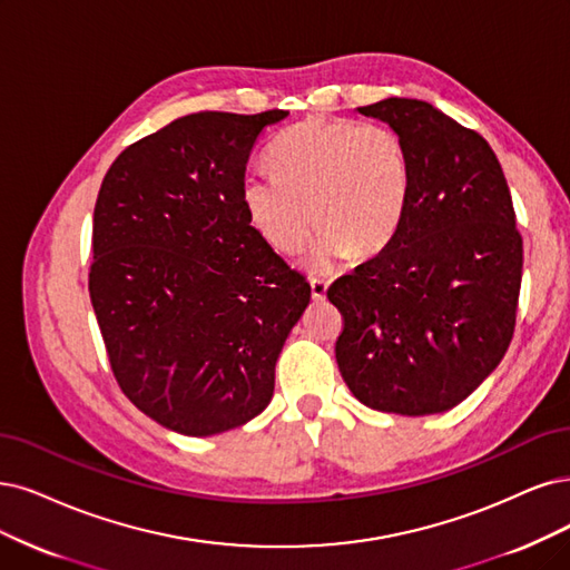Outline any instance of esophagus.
Returning a JSON list of instances; mask_svg holds the SVG:
<instances>
[{
	"instance_id": "1",
	"label": "esophagus",
	"mask_w": 570,
	"mask_h": 570,
	"mask_svg": "<svg viewBox=\"0 0 570 570\" xmlns=\"http://www.w3.org/2000/svg\"><path fill=\"white\" fill-rule=\"evenodd\" d=\"M309 288H312V298H314V301H324V298H326V291H328V282H324V279H312V282H309Z\"/></svg>"
}]
</instances>
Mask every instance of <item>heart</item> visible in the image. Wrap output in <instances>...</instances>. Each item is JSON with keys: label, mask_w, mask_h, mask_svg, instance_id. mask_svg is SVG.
I'll use <instances>...</instances> for the list:
<instances>
[{"label": "heart", "mask_w": 570, "mask_h": 570, "mask_svg": "<svg viewBox=\"0 0 570 570\" xmlns=\"http://www.w3.org/2000/svg\"><path fill=\"white\" fill-rule=\"evenodd\" d=\"M269 166L274 174L244 178L246 216L286 256L298 253L320 223L314 272H328L352 253L383 250L402 229L413 174L402 138L383 124L305 119L272 145Z\"/></svg>", "instance_id": "b5f03b06"}]
</instances>
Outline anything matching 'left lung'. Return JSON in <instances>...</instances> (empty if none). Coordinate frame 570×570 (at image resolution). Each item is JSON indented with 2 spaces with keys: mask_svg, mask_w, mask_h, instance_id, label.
I'll return each mask as SVG.
<instances>
[{
  "mask_svg": "<svg viewBox=\"0 0 570 570\" xmlns=\"http://www.w3.org/2000/svg\"><path fill=\"white\" fill-rule=\"evenodd\" d=\"M402 138L413 193L402 229L335 279V362L368 409L444 413L495 371L512 341L523 242L491 145L415 98L356 108Z\"/></svg>",
  "mask_w": 570,
  "mask_h": 570,
  "instance_id": "left-lung-1",
  "label": "left lung"
}]
</instances>
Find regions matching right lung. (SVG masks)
Masks as SVG:
<instances>
[{
  "mask_svg": "<svg viewBox=\"0 0 570 570\" xmlns=\"http://www.w3.org/2000/svg\"><path fill=\"white\" fill-rule=\"evenodd\" d=\"M288 112H197L129 145L94 208L89 293L121 392L185 436L265 411L309 284L250 225L246 161Z\"/></svg>",
  "mask_w": 570,
  "mask_h": 570,
  "instance_id": "1",
  "label": "right lung"
}]
</instances>
